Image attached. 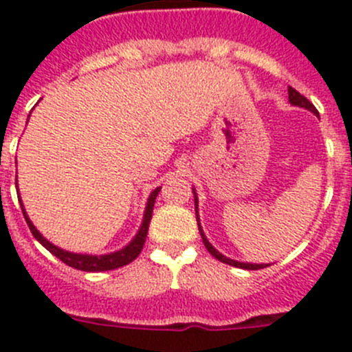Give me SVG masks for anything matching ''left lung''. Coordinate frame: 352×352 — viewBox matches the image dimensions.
I'll list each match as a JSON object with an SVG mask.
<instances>
[{"label": "left lung", "instance_id": "8db88e82", "mask_svg": "<svg viewBox=\"0 0 352 352\" xmlns=\"http://www.w3.org/2000/svg\"><path fill=\"white\" fill-rule=\"evenodd\" d=\"M287 93H289V102H291L292 105H298V107H303V109H307V111H310V113H314V114H316V116H319V113H317V109L314 107V105L310 104V102L307 100V98H305L303 95H300V93H298L296 89H294V88H291V86H289ZM192 190H194L195 217H197V226H199V232H201V238H203V243H204V247L208 248V252H210V254H211V256L214 257V259H219L220 263H226V264H229V266H236V268H241V270H263V268H266V266H270V264L239 263V261H234V259H231V257H226V256H223V254H220V252L217 250V248H214L213 245L210 243V241H208L206 234H204V232H203V227H201V222H199V208H197V204H199V199H197V194H195V188H192Z\"/></svg>", "mask_w": 352, "mask_h": 352}]
</instances>
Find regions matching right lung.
I'll return each instance as SVG.
<instances>
[{"label": "right lung", "instance_id": "right-lung-1", "mask_svg": "<svg viewBox=\"0 0 352 352\" xmlns=\"http://www.w3.org/2000/svg\"><path fill=\"white\" fill-rule=\"evenodd\" d=\"M30 120V118H28ZM158 192H160V186H157L148 197V203H146V210H144V217H142V223L139 227L138 234L133 236L132 241H130L126 247L120 248L116 252H111V254H104V256H91V254H76V252H68L63 250V248L56 247L54 243H51L49 239L43 238L42 234L38 232L33 222L28 217L26 210L23 206V201H21V208H23L24 219H26L28 227H30L31 234L35 236L36 241L43 245V247L47 248L51 254H54L56 257L60 261H63L65 264L72 266V268L80 270V272H109V270H116L121 268V266H126L129 263H132L135 257L141 254L142 247H144L146 241V234H148V227H149V220H151V214H153V206H155V199H157ZM21 199V195H19Z\"/></svg>", "mask_w": 352, "mask_h": 352}]
</instances>
